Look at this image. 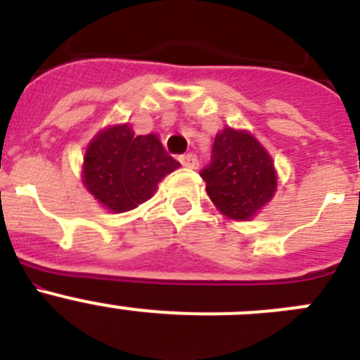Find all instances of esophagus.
Wrapping results in <instances>:
<instances>
[{
    "label": "esophagus",
    "instance_id": "esophagus-1",
    "mask_svg": "<svg viewBox=\"0 0 360 360\" xmlns=\"http://www.w3.org/2000/svg\"><path fill=\"white\" fill-rule=\"evenodd\" d=\"M180 162H182V165L187 167V169H196V167H198V157H196L195 153L182 155V157H180Z\"/></svg>",
    "mask_w": 360,
    "mask_h": 360
}]
</instances>
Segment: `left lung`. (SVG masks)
Instances as JSON below:
<instances>
[{
  "mask_svg": "<svg viewBox=\"0 0 360 360\" xmlns=\"http://www.w3.org/2000/svg\"><path fill=\"white\" fill-rule=\"evenodd\" d=\"M209 198L232 219L252 218L278 187L274 162L249 131L225 128L216 135L211 164L202 169Z\"/></svg>",
  "mask_w": 360,
  "mask_h": 360,
  "instance_id": "obj_1",
  "label": "left lung"
}]
</instances>
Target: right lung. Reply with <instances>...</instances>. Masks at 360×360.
<instances>
[{
	"label": "right lung",
	"instance_id": "1",
	"mask_svg": "<svg viewBox=\"0 0 360 360\" xmlns=\"http://www.w3.org/2000/svg\"><path fill=\"white\" fill-rule=\"evenodd\" d=\"M178 167L157 135L136 136L129 124H120L90 142L82 184L111 212H126L151 198L162 178Z\"/></svg>",
	"mask_w": 360,
	"mask_h": 360
}]
</instances>
